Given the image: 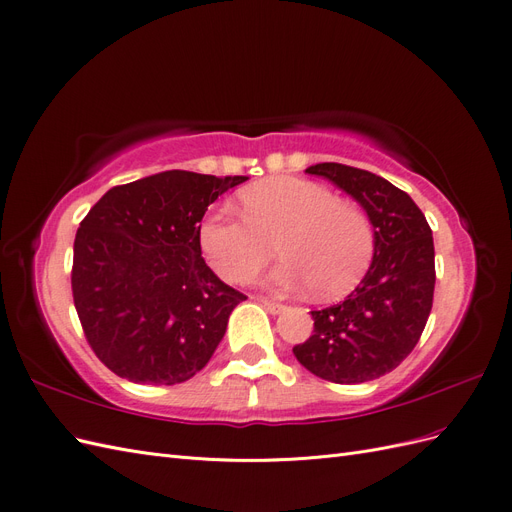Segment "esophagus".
<instances>
[{
    "label": "esophagus",
    "instance_id": "34e87169",
    "mask_svg": "<svg viewBox=\"0 0 512 512\" xmlns=\"http://www.w3.org/2000/svg\"><path fill=\"white\" fill-rule=\"evenodd\" d=\"M260 305L267 309L269 314H282L284 309H286V305H282V303H277V301H269V299H260Z\"/></svg>",
    "mask_w": 512,
    "mask_h": 512
}]
</instances>
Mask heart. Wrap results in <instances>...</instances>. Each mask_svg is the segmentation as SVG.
<instances>
[{"label": "heart", "instance_id": "b5f03b06", "mask_svg": "<svg viewBox=\"0 0 512 512\" xmlns=\"http://www.w3.org/2000/svg\"><path fill=\"white\" fill-rule=\"evenodd\" d=\"M243 218L228 207L211 211L198 241L211 269L226 282H247L277 250L284 265L273 282L314 288L333 301L363 280L374 256V230L365 215L318 183L280 177L241 194Z\"/></svg>", "mask_w": 512, "mask_h": 512}]
</instances>
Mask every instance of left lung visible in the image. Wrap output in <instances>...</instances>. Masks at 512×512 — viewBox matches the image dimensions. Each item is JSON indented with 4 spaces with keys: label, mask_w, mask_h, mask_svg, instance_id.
<instances>
[{
    "label": "left lung",
    "mask_w": 512,
    "mask_h": 512,
    "mask_svg": "<svg viewBox=\"0 0 512 512\" xmlns=\"http://www.w3.org/2000/svg\"><path fill=\"white\" fill-rule=\"evenodd\" d=\"M305 173L335 183L374 226V258L344 301L314 309V333L294 346L314 376L361 384L393 371L416 346L433 303V237L414 200L369 170L322 162Z\"/></svg>",
    "instance_id": "8db88e82"
}]
</instances>
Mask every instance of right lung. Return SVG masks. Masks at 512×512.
I'll return each mask as SVG.
<instances>
[{
    "label": "right lung",
    "mask_w": 512,
    "mask_h": 512,
    "mask_svg": "<svg viewBox=\"0 0 512 512\" xmlns=\"http://www.w3.org/2000/svg\"><path fill=\"white\" fill-rule=\"evenodd\" d=\"M247 177L190 170L108 190L74 239L72 294L98 359L136 384H177L203 369L247 297L200 252L207 207Z\"/></svg>",
    "instance_id": "obj_1"
}]
</instances>
